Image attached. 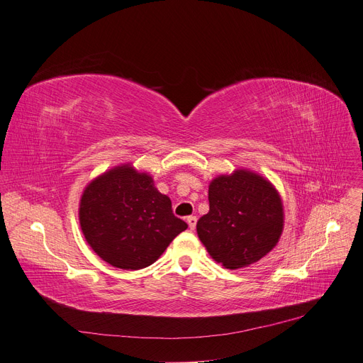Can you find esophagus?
Returning <instances> with one entry per match:
<instances>
[{
  "mask_svg": "<svg viewBox=\"0 0 363 363\" xmlns=\"http://www.w3.org/2000/svg\"><path fill=\"white\" fill-rule=\"evenodd\" d=\"M186 223H188V226H189L191 230H194L196 226H197V217H196V216H189L188 219H186Z\"/></svg>",
  "mask_w": 363,
  "mask_h": 363,
  "instance_id": "obj_1",
  "label": "esophagus"
}]
</instances>
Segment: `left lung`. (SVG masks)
<instances>
[{
	"instance_id": "1",
	"label": "left lung",
	"mask_w": 363,
	"mask_h": 363,
	"mask_svg": "<svg viewBox=\"0 0 363 363\" xmlns=\"http://www.w3.org/2000/svg\"><path fill=\"white\" fill-rule=\"evenodd\" d=\"M208 213L197 222V233L223 267H247L279 242L283 206L279 192L262 177L244 169L217 177L208 186Z\"/></svg>"
}]
</instances>
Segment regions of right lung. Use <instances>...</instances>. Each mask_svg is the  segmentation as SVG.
<instances>
[{"instance_id": "1", "label": "right lung", "mask_w": 363, "mask_h": 363, "mask_svg": "<svg viewBox=\"0 0 363 363\" xmlns=\"http://www.w3.org/2000/svg\"><path fill=\"white\" fill-rule=\"evenodd\" d=\"M79 217L91 250L123 270L149 267L188 228L152 177L130 164L113 167L86 186Z\"/></svg>"}]
</instances>
